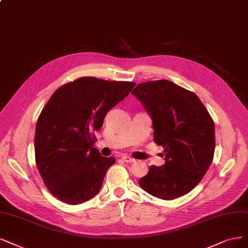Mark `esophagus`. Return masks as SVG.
Wrapping results in <instances>:
<instances>
[{"instance_id": "obj_1", "label": "esophagus", "mask_w": 248, "mask_h": 248, "mask_svg": "<svg viewBox=\"0 0 248 248\" xmlns=\"http://www.w3.org/2000/svg\"><path fill=\"white\" fill-rule=\"evenodd\" d=\"M122 158H123L124 161L129 162V163H133V162L136 161V159H134V158H132V157H130V156H126V155H123Z\"/></svg>"}]
</instances>
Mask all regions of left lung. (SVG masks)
I'll return each instance as SVG.
<instances>
[{
	"mask_svg": "<svg viewBox=\"0 0 248 248\" xmlns=\"http://www.w3.org/2000/svg\"><path fill=\"white\" fill-rule=\"evenodd\" d=\"M132 94L150 115L153 140L166 152V163L151 166L140 187L163 200L189 193L214 158L213 118L194 93L167 79L139 84Z\"/></svg>",
	"mask_w": 248,
	"mask_h": 248,
	"instance_id": "obj_1",
	"label": "left lung"
}]
</instances>
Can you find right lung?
<instances>
[{"instance_id": "1", "label": "right lung", "mask_w": 248, "mask_h": 248, "mask_svg": "<svg viewBox=\"0 0 248 248\" xmlns=\"http://www.w3.org/2000/svg\"><path fill=\"white\" fill-rule=\"evenodd\" d=\"M135 86L90 77L54 92L36 123L34 153L36 168L55 197L77 205L98 194L115 159L93 148V132Z\"/></svg>"}]
</instances>
